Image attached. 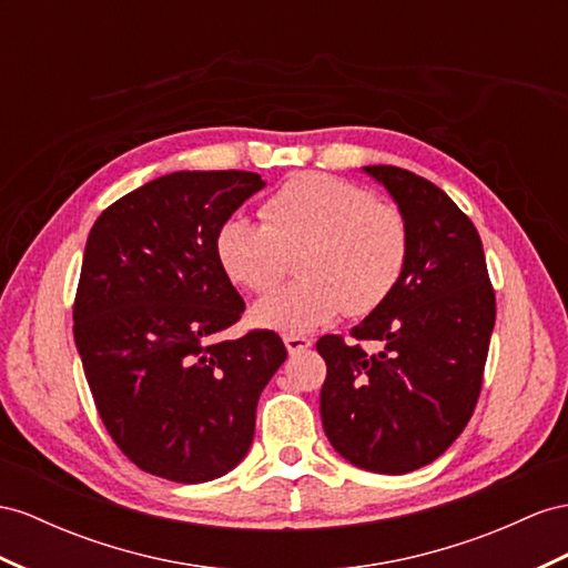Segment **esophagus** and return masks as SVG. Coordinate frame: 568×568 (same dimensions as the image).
<instances>
[{
    "label": "esophagus",
    "mask_w": 568,
    "mask_h": 568,
    "mask_svg": "<svg viewBox=\"0 0 568 568\" xmlns=\"http://www.w3.org/2000/svg\"><path fill=\"white\" fill-rule=\"evenodd\" d=\"M285 347L290 355H297V353H304L307 347H312V338L307 336H285Z\"/></svg>",
    "instance_id": "esophagus-1"
}]
</instances>
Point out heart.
<instances>
[{
	"label": "heart",
	"instance_id": "b5f03b06",
	"mask_svg": "<svg viewBox=\"0 0 568 568\" xmlns=\"http://www.w3.org/2000/svg\"><path fill=\"white\" fill-rule=\"evenodd\" d=\"M264 223L227 217L213 252L225 278L268 293L283 278L287 254L300 281L254 304L261 328L300 336L343 312L369 314L398 287L410 254L408 223L369 189L324 172L290 178L261 209Z\"/></svg>",
	"mask_w": 568,
	"mask_h": 568
}]
</instances>
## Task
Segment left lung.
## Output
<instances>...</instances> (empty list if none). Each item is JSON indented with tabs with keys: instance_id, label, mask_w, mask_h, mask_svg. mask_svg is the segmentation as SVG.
<instances>
[{
	"instance_id": "left-lung-1",
	"label": "left lung",
	"mask_w": 568,
	"mask_h": 568,
	"mask_svg": "<svg viewBox=\"0 0 568 568\" xmlns=\"http://www.w3.org/2000/svg\"><path fill=\"white\" fill-rule=\"evenodd\" d=\"M365 172L398 203L410 232L403 278L351 336L318 338L326 359L322 423L357 468L403 475L439 458L468 425L483 388L497 300L473 221L439 186L394 165Z\"/></svg>"
}]
</instances>
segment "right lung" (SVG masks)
<instances>
[{
    "label": "right lung",
    "mask_w": 568,
    "mask_h": 568,
    "mask_svg": "<svg viewBox=\"0 0 568 568\" xmlns=\"http://www.w3.org/2000/svg\"><path fill=\"white\" fill-rule=\"evenodd\" d=\"M264 184L244 170L172 172L114 201L85 242L74 341L95 408L129 460L172 483L235 468L287 357L273 331L215 338L244 312L215 230Z\"/></svg>",
    "instance_id": "right-lung-1"
}]
</instances>
